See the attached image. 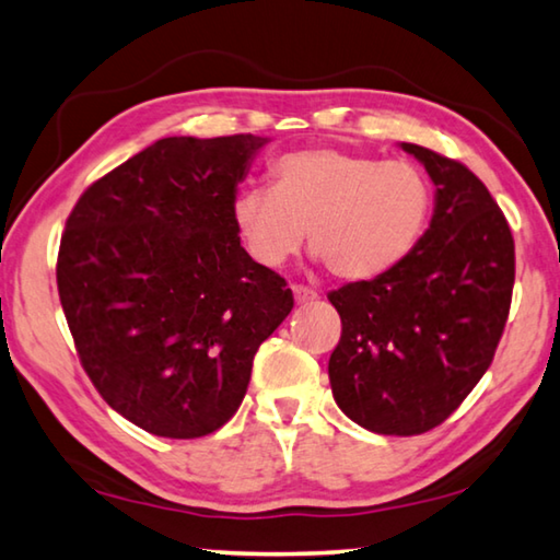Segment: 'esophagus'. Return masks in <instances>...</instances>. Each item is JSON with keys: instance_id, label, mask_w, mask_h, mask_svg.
<instances>
[{"instance_id": "esophagus-1", "label": "esophagus", "mask_w": 560, "mask_h": 560, "mask_svg": "<svg viewBox=\"0 0 560 560\" xmlns=\"http://www.w3.org/2000/svg\"><path fill=\"white\" fill-rule=\"evenodd\" d=\"M291 291H293V299H296V303H301V306L318 301V291L308 289V287H301V283H293Z\"/></svg>"}]
</instances>
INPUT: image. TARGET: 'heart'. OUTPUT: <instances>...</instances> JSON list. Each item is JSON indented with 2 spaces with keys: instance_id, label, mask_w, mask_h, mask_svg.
Returning a JSON list of instances; mask_svg holds the SVG:
<instances>
[{
  "instance_id": "1",
  "label": "heart",
  "mask_w": 560,
  "mask_h": 560,
  "mask_svg": "<svg viewBox=\"0 0 560 560\" xmlns=\"http://www.w3.org/2000/svg\"><path fill=\"white\" fill-rule=\"evenodd\" d=\"M432 205L430 177L415 163L306 148L271 165V187H244L232 222L259 264L281 267L308 232L311 252L334 277L368 281L410 257Z\"/></svg>"
}]
</instances>
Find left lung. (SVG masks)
I'll return each instance as SVG.
<instances>
[{
  "mask_svg": "<svg viewBox=\"0 0 560 560\" xmlns=\"http://www.w3.org/2000/svg\"><path fill=\"white\" fill-rule=\"evenodd\" d=\"M438 195L410 257L371 281L328 293L340 340L328 377L360 428L410 438L438 428L494 360L514 291V236L467 165L402 143Z\"/></svg>",
  "mask_w": 560,
  "mask_h": 560,
  "instance_id": "8db88e82",
  "label": "left lung"
}]
</instances>
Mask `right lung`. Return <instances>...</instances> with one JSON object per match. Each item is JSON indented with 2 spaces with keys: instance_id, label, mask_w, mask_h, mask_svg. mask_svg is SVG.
Instances as JSON below:
<instances>
[{
  "instance_id": "add662e5",
  "label": "right lung",
  "mask_w": 560,
  "mask_h": 560,
  "mask_svg": "<svg viewBox=\"0 0 560 560\" xmlns=\"http://www.w3.org/2000/svg\"><path fill=\"white\" fill-rule=\"evenodd\" d=\"M264 143L163 138L96 179L66 220L56 283L75 353L103 400L158 438L230 422L259 346L293 308L232 222Z\"/></svg>"
}]
</instances>
